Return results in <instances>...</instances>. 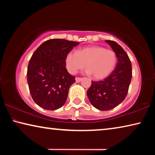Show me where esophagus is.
<instances>
[{"label": "esophagus", "mask_w": 155, "mask_h": 155, "mask_svg": "<svg viewBox=\"0 0 155 155\" xmlns=\"http://www.w3.org/2000/svg\"><path fill=\"white\" fill-rule=\"evenodd\" d=\"M75 80H76V82L77 83H78L80 82V81L82 80V78H80V77H76L75 78Z\"/></svg>", "instance_id": "34e87169"}]
</instances>
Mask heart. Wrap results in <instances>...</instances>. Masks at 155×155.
Listing matches in <instances>:
<instances>
[{"label":"heart","mask_w":155,"mask_h":155,"mask_svg":"<svg viewBox=\"0 0 155 155\" xmlns=\"http://www.w3.org/2000/svg\"><path fill=\"white\" fill-rule=\"evenodd\" d=\"M68 72L76 74L85 68L95 79H102L111 74L117 64V54L113 50L101 46L85 47L78 52L70 51L65 59Z\"/></svg>","instance_id":"1"}]
</instances>
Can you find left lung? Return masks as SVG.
I'll list each match as a JSON object with an SVG mask.
<instances>
[{
    "label": "left lung",
    "instance_id": "1",
    "mask_svg": "<svg viewBox=\"0 0 155 155\" xmlns=\"http://www.w3.org/2000/svg\"><path fill=\"white\" fill-rule=\"evenodd\" d=\"M118 59L115 70L103 81H91L87 91L91 104L101 111L116 107L127 96L132 78V65L127 52L114 41L107 40Z\"/></svg>",
    "mask_w": 155,
    "mask_h": 155
}]
</instances>
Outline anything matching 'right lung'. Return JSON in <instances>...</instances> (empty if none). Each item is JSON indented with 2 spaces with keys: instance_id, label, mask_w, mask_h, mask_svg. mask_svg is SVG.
<instances>
[{
  "instance_id": "1",
  "label": "right lung",
  "mask_w": 155,
  "mask_h": 155,
  "mask_svg": "<svg viewBox=\"0 0 155 155\" xmlns=\"http://www.w3.org/2000/svg\"><path fill=\"white\" fill-rule=\"evenodd\" d=\"M78 42L51 39L36 49L30 59L27 81L34 102L47 110L59 109L66 101L75 77L65 68V57Z\"/></svg>"
}]
</instances>
